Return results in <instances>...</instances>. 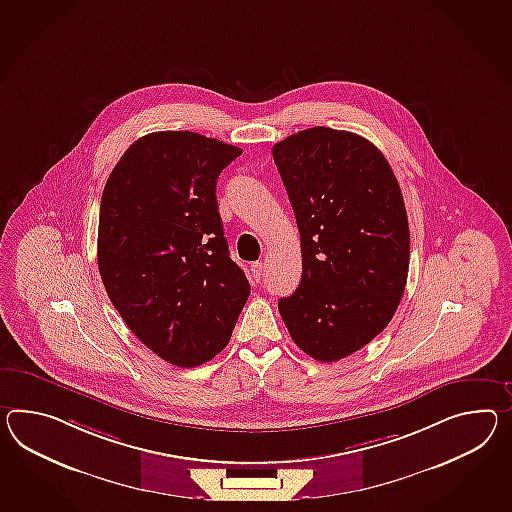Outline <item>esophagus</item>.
<instances>
[{
  "label": "esophagus",
  "mask_w": 512,
  "mask_h": 512,
  "mask_svg": "<svg viewBox=\"0 0 512 512\" xmlns=\"http://www.w3.org/2000/svg\"><path fill=\"white\" fill-rule=\"evenodd\" d=\"M251 275H253V279H255V281H261V275H262V262H253V264H251Z\"/></svg>",
  "instance_id": "esophagus-1"
}]
</instances>
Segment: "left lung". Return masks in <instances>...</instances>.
Segmentation results:
<instances>
[{
  "instance_id": "1",
  "label": "left lung",
  "mask_w": 512,
  "mask_h": 512,
  "mask_svg": "<svg viewBox=\"0 0 512 512\" xmlns=\"http://www.w3.org/2000/svg\"><path fill=\"white\" fill-rule=\"evenodd\" d=\"M272 155L303 268L279 312L307 355L340 361L387 327L405 290L411 238L398 179L370 140L331 127L294 133Z\"/></svg>"
}]
</instances>
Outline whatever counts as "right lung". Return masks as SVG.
Returning <instances> with one entry per match:
<instances>
[{"instance_id":"1","label":"right lung","mask_w":512,"mask_h":512,"mask_svg":"<svg viewBox=\"0 0 512 512\" xmlns=\"http://www.w3.org/2000/svg\"><path fill=\"white\" fill-rule=\"evenodd\" d=\"M240 153L192 131L150 133L129 146L103 188V287L135 337L179 368L227 346L250 296L216 201V179Z\"/></svg>"}]
</instances>
